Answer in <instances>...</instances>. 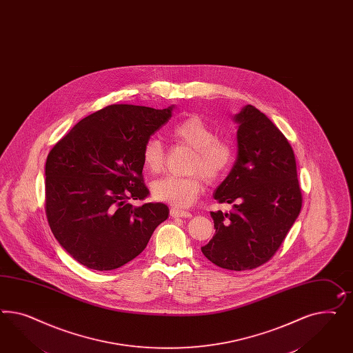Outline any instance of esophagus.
Here are the masks:
<instances>
[{"mask_svg":"<svg viewBox=\"0 0 353 353\" xmlns=\"http://www.w3.org/2000/svg\"><path fill=\"white\" fill-rule=\"evenodd\" d=\"M170 215L172 218H191L192 216L191 212L179 210V209H175V208H172L170 210Z\"/></svg>","mask_w":353,"mask_h":353,"instance_id":"34e87169","label":"esophagus"}]
</instances>
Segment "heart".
Returning a JSON list of instances; mask_svg holds the SVG:
<instances>
[{
  "instance_id": "1",
  "label": "heart",
  "mask_w": 353,
  "mask_h": 353,
  "mask_svg": "<svg viewBox=\"0 0 353 353\" xmlns=\"http://www.w3.org/2000/svg\"><path fill=\"white\" fill-rule=\"evenodd\" d=\"M170 135L178 144L193 151L185 178L166 176L152 184V196L157 201L174 208H190L203 191V179L219 181L233 160V148L228 141L216 138V132L201 117L192 114L178 122ZM144 168L152 174H160L165 166V151L161 141L152 137L141 150Z\"/></svg>"
}]
</instances>
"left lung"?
Returning <instances> with one entry per match:
<instances>
[{"mask_svg": "<svg viewBox=\"0 0 353 353\" xmlns=\"http://www.w3.org/2000/svg\"><path fill=\"white\" fill-rule=\"evenodd\" d=\"M237 159L214 192L228 212H212L215 234L201 252L215 265L246 271L268 262L302 209L292 145L264 113L245 105L234 114Z\"/></svg>", "mask_w": 353, "mask_h": 353, "instance_id": "1", "label": "left lung"}]
</instances>
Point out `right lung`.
<instances>
[{"mask_svg":"<svg viewBox=\"0 0 353 353\" xmlns=\"http://www.w3.org/2000/svg\"><path fill=\"white\" fill-rule=\"evenodd\" d=\"M165 110L112 104L82 119L51 150L45 210L51 232L74 261L111 271L141 254L169 216L161 202L141 206L144 143L169 121Z\"/></svg>","mask_w":353,"mask_h":353,"instance_id":"add662e5","label":"right lung"}]
</instances>
